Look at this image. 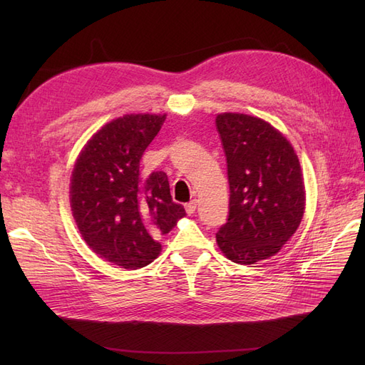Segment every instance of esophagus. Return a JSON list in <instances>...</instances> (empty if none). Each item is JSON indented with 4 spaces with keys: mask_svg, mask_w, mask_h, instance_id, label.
<instances>
[{
    "mask_svg": "<svg viewBox=\"0 0 365 365\" xmlns=\"http://www.w3.org/2000/svg\"><path fill=\"white\" fill-rule=\"evenodd\" d=\"M196 205H197L196 200H193V201H190V202H187V204H185V212H187V215H193L195 210H196Z\"/></svg>",
    "mask_w": 365,
    "mask_h": 365,
    "instance_id": "34e87169",
    "label": "esophagus"
}]
</instances>
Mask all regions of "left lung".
I'll return each mask as SVG.
<instances>
[{"mask_svg":"<svg viewBox=\"0 0 365 365\" xmlns=\"http://www.w3.org/2000/svg\"><path fill=\"white\" fill-rule=\"evenodd\" d=\"M216 128L227 157L230 210L216 242L239 264L264 260L291 239L304 213V182L291 143L268 121L224 113Z\"/></svg>","mask_w":365,"mask_h":365,"instance_id":"left-lung-1","label":"left lung"}]
</instances>
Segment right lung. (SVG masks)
I'll use <instances>...</instances> for the list:
<instances>
[{"instance_id":"right-lung-1","label":"right lung","mask_w":365,"mask_h":365,"mask_svg":"<svg viewBox=\"0 0 365 365\" xmlns=\"http://www.w3.org/2000/svg\"><path fill=\"white\" fill-rule=\"evenodd\" d=\"M165 114H128L106 123L77 158L70 187L74 220L102 259L137 269L158 257V237L185 216L172 201L168 175L140 173V160Z\"/></svg>"}]
</instances>
